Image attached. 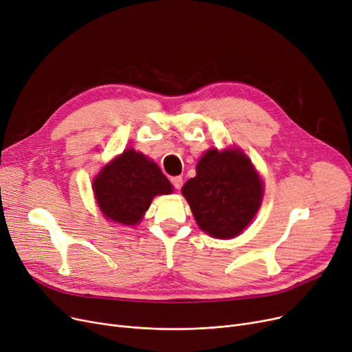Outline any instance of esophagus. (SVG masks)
Wrapping results in <instances>:
<instances>
[{"mask_svg":"<svg viewBox=\"0 0 352 352\" xmlns=\"http://www.w3.org/2000/svg\"><path fill=\"white\" fill-rule=\"evenodd\" d=\"M171 184L174 186V188L179 190L182 187V178L181 177H173L171 178Z\"/></svg>","mask_w":352,"mask_h":352,"instance_id":"34e87169","label":"esophagus"}]
</instances>
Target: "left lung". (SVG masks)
<instances>
[{
  "mask_svg": "<svg viewBox=\"0 0 352 352\" xmlns=\"http://www.w3.org/2000/svg\"><path fill=\"white\" fill-rule=\"evenodd\" d=\"M197 224L217 238H232L254 218L263 199V182L251 161L238 150H210L197 175L182 187Z\"/></svg>",
  "mask_w": 352,
  "mask_h": 352,
  "instance_id": "obj_1",
  "label": "left lung"
}]
</instances>
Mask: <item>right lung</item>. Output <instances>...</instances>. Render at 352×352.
<instances>
[{"instance_id":"1","label":"right lung","mask_w":352,"mask_h":352,"mask_svg":"<svg viewBox=\"0 0 352 352\" xmlns=\"http://www.w3.org/2000/svg\"><path fill=\"white\" fill-rule=\"evenodd\" d=\"M94 192L102 214L122 226H134L158 194H171V182L158 168L134 150L124 151L104 166L94 181Z\"/></svg>"}]
</instances>
